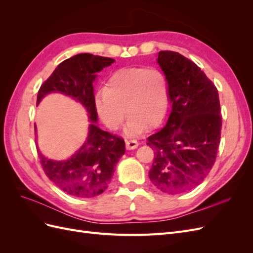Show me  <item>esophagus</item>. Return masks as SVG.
I'll return each instance as SVG.
<instances>
[{
	"instance_id": "34e87169",
	"label": "esophagus",
	"mask_w": 253,
	"mask_h": 253,
	"mask_svg": "<svg viewBox=\"0 0 253 253\" xmlns=\"http://www.w3.org/2000/svg\"><path fill=\"white\" fill-rule=\"evenodd\" d=\"M138 142H137L136 140H126V147L127 150H134L136 149L137 147H138Z\"/></svg>"
}]
</instances>
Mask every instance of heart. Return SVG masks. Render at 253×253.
I'll return each instance as SVG.
<instances>
[{"label": "heart", "mask_w": 253, "mask_h": 253, "mask_svg": "<svg viewBox=\"0 0 253 253\" xmlns=\"http://www.w3.org/2000/svg\"><path fill=\"white\" fill-rule=\"evenodd\" d=\"M169 103V85L158 68L126 67L115 72L106 87L97 91L95 109L112 131L117 129L126 114V136H136L153 128L164 119Z\"/></svg>", "instance_id": "obj_1"}]
</instances>
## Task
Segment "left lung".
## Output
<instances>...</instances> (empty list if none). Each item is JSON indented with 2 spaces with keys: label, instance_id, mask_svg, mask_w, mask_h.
Listing matches in <instances>:
<instances>
[{
  "label": "left lung",
  "instance_id": "obj_1",
  "mask_svg": "<svg viewBox=\"0 0 253 253\" xmlns=\"http://www.w3.org/2000/svg\"><path fill=\"white\" fill-rule=\"evenodd\" d=\"M157 63L168 80L172 109L166 126L148 137L155 155L149 177L162 192L178 194L200 185L215 162L221 129L218 91L178 52L159 51Z\"/></svg>",
  "mask_w": 253,
  "mask_h": 253
}]
</instances>
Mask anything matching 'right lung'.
I'll use <instances>...</instances> for the list:
<instances>
[{
	"label": "right lung",
	"instance_id": "obj_1",
	"mask_svg": "<svg viewBox=\"0 0 253 253\" xmlns=\"http://www.w3.org/2000/svg\"><path fill=\"white\" fill-rule=\"evenodd\" d=\"M114 62L112 58L79 53L61 62L38 91L37 105L48 94H63L82 104L90 121L86 140L67 159H50L38 149L45 174L68 195L91 198L102 194L110 185L116 164L126 152L124 139L102 131L96 125L98 116L93 83L97 73Z\"/></svg>",
	"mask_w": 253,
	"mask_h": 253
}]
</instances>
